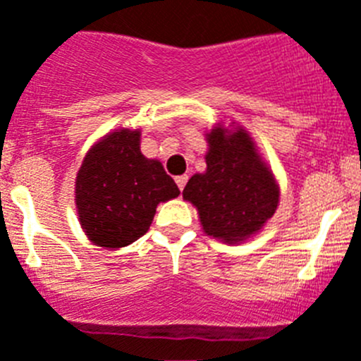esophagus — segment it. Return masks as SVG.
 <instances>
[{
	"label": "esophagus",
	"instance_id": "34e87169",
	"mask_svg": "<svg viewBox=\"0 0 361 361\" xmlns=\"http://www.w3.org/2000/svg\"><path fill=\"white\" fill-rule=\"evenodd\" d=\"M187 180H188V176H176V185H178V188H180V190H183L185 188V185H187Z\"/></svg>",
	"mask_w": 361,
	"mask_h": 361
}]
</instances>
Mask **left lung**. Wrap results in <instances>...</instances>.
<instances>
[{
    "label": "left lung",
    "mask_w": 361,
    "mask_h": 361,
    "mask_svg": "<svg viewBox=\"0 0 361 361\" xmlns=\"http://www.w3.org/2000/svg\"><path fill=\"white\" fill-rule=\"evenodd\" d=\"M207 137V173L188 180L183 200L197 208L204 233L235 244L274 215L278 185L244 130L226 133L215 128Z\"/></svg>",
    "instance_id": "left-lung-1"
}]
</instances>
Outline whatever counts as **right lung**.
Segmentation results:
<instances>
[{
	"label": "right lung",
	"mask_w": 361,
	"mask_h": 361,
	"mask_svg": "<svg viewBox=\"0 0 361 361\" xmlns=\"http://www.w3.org/2000/svg\"><path fill=\"white\" fill-rule=\"evenodd\" d=\"M180 196L158 160L140 153L139 130H117L87 153L76 176L80 224L96 245L124 247L149 230L157 204Z\"/></svg>",
	"instance_id": "add662e5"
}]
</instances>
